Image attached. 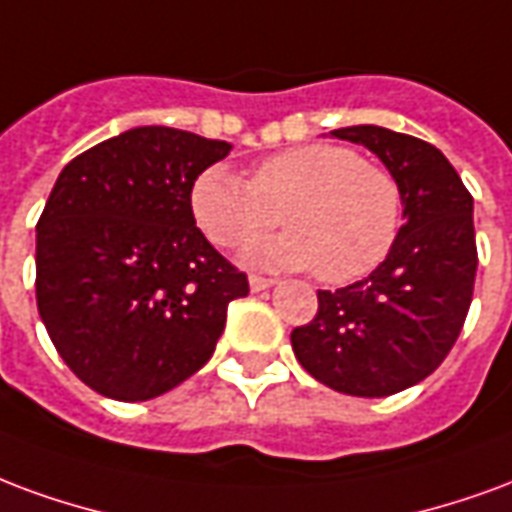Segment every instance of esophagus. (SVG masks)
<instances>
[{"label": "esophagus", "mask_w": 512, "mask_h": 512, "mask_svg": "<svg viewBox=\"0 0 512 512\" xmlns=\"http://www.w3.org/2000/svg\"><path fill=\"white\" fill-rule=\"evenodd\" d=\"M270 286H275V281H272V278L251 275V289H253V292H264V289H270Z\"/></svg>", "instance_id": "34e87169"}]
</instances>
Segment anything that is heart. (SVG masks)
Instances as JSON below:
<instances>
[{
	"mask_svg": "<svg viewBox=\"0 0 512 512\" xmlns=\"http://www.w3.org/2000/svg\"><path fill=\"white\" fill-rule=\"evenodd\" d=\"M190 207L220 248H237L278 223L289 229L256 240L245 259L261 267H313L324 283L374 272L401 231V185L382 166L341 144H305L261 160L245 182L210 166L193 182Z\"/></svg>",
	"mask_w": 512,
	"mask_h": 512,
	"instance_id": "b5f03b06",
	"label": "heart"
}]
</instances>
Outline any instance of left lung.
Returning <instances> with one entry per match:
<instances>
[{
	"label": "left lung",
	"mask_w": 512,
	"mask_h": 512,
	"mask_svg": "<svg viewBox=\"0 0 512 512\" xmlns=\"http://www.w3.org/2000/svg\"><path fill=\"white\" fill-rule=\"evenodd\" d=\"M379 155L401 185L404 226L368 278L319 292V311L294 327L292 349L316 382L384 398L423 382L461 335L477 272L472 193L423 138L379 125L333 130Z\"/></svg>",
	"instance_id": "obj_1"
}]
</instances>
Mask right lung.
Listing matches in <instances>:
<instances>
[{
  "label": "right lung",
  "mask_w": 512,
  "mask_h": 512,
  "mask_svg": "<svg viewBox=\"0 0 512 512\" xmlns=\"http://www.w3.org/2000/svg\"><path fill=\"white\" fill-rule=\"evenodd\" d=\"M229 141L147 125L67 163L37 220V311L67 368L149 401L215 352L248 275L201 234L190 190Z\"/></svg>",
  "instance_id": "right-lung-1"
}]
</instances>
